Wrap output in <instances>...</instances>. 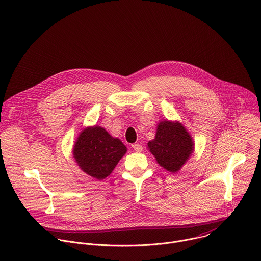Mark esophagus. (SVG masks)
<instances>
[{
  "label": "esophagus",
  "instance_id": "1",
  "mask_svg": "<svg viewBox=\"0 0 261 261\" xmlns=\"http://www.w3.org/2000/svg\"><path fill=\"white\" fill-rule=\"evenodd\" d=\"M132 147H133V149H134L136 152H142V151H143V147H142V145H140V144H134Z\"/></svg>",
  "mask_w": 261,
  "mask_h": 261
}]
</instances>
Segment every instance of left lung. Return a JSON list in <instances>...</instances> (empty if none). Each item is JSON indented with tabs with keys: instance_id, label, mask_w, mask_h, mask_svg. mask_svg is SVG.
Segmentation results:
<instances>
[{
	"instance_id": "8db88e82",
	"label": "left lung",
	"mask_w": 261,
	"mask_h": 261,
	"mask_svg": "<svg viewBox=\"0 0 261 261\" xmlns=\"http://www.w3.org/2000/svg\"><path fill=\"white\" fill-rule=\"evenodd\" d=\"M157 163L165 170L177 173L194 152L191 135L179 121L161 120L155 139L147 146Z\"/></svg>"
}]
</instances>
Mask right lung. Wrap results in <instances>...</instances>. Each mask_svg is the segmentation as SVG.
<instances>
[{
	"label": "right lung",
	"instance_id": "1",
	"mask_svg": "<svg viewBox=\"0 0 261 261\" xmlns=\"http://www.w3.org/2000/svg\"><path fill=\"white\" fill-rule=\"evenodd\" d=\"M127 149L99 125L87 126L78 136L73 157L83 172L102 180L110 175Z\"/></svg>",
	"mask_w": 261,
	"mask_h": 261
}]
</instances>
